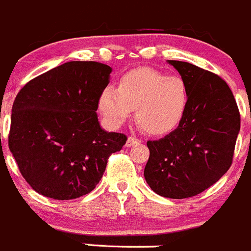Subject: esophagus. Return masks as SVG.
Returning a JSON list of instances; mask_svg holds the SVG:
<instances>
[{
	"mask_svg": "<svg viewBox=\"0 0 251 251\" xmlns=\"http://www.w3.org/2000/svg\"><path fill=\"white\" fill-rule=\"evenodd\" d=\"M140 143H141V140H139V139L134 138V136H129V138L126 139V148H130V146L136 145V144H140Z\"/></svg>",
	"mask_w": 251,
	"mask_h": 251,
	"instance_id": "34e87169",
	"label": "esophagus"
}]
</instances>
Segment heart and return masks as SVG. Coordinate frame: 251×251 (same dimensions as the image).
Returning <instances> with one entry per match:
<instances>
[{"label": "heart", "instance_id": "1", "mask_svg": "<svg viewBox=\"0 0 251 251\" xmlns=\"http://www.w3.org/2000/svg\"><path fill=\"white\" fill-rule=\"evenodd\" d=\"M189 98V88L183 78L141 67L125 74L118 89L106 88L99 107L108 126H121L135 110L136 123L144 130L162 135L179 126Z\"/></svg>", "mask_w": 251, "mask_h": 251}]
</instances>
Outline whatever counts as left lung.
Here are the masks:
<instances>
[{"label":"left lung","mask_w":251,"mask_h":251,"mask_svg":"<svg viewBox=\"0 0 251 251\" xmlns=\"http://www.w3.org/2000/svg\"><path fill=\"white\" fill-rule=\"evenodd\" d=\"M167 62L188 84L189 106L177 129L148 141L144 177L156 194L185 199L215 184L230 167L240 115L222 78L188 62Z\"/></svg>","instance_id":"left-lung-1"}]
</instances>
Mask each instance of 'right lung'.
<instances>
[{"instance_id": "obj_1", "label": "right lung", "mask_w": 251, "mask_h": 251, "mask_svg": "<svg viewBox=\"0 0 251 251\" xmlns=\"http://www.w3.org/2000/svg\"><path fill=\"white\" fill-rule=\"evenodd\" d=\"M112 68L72 61L26 83L12 107L8 146L19 171L39 194L71 200L89 194L111 153L126 141L98 120Z\"/></svg>"}]
</instances>
